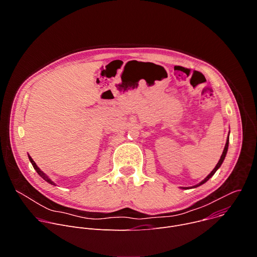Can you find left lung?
<instances>
[{"label": "left lung", "mask_w": 257, "mask_h": 257, "mask_svg": "<svg viewBox=\"0 0 257 257\" xmlns=\"http://www.w3.org/2000/svg\"><path fill=\"white\" fill-rule=\"evenodd\" d=\"M228 148H229V136H228V138H227V142H226V145H225V149H224V152H223V155H222V157H221V159H219V161H218V163L216 164V166L214 167V169L210 172V174L204 179V180H202L199 184H197V185H195V186H193V187H191V188H195V187H198V186H200V185H202L203 183H205L209 178H211L213 175H214V173L217 171V169L222 166V164H223V162H224V160H225V158H226V155H227V152H228ZM186 189V188H185Z\"/></svg>", "instance_id": "obj_1"}]
</instances>
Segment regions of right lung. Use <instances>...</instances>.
<instances>
[{
	"label": "right lung",
	"mask_w": 257,
	"mask_h": 257,
	"mask_svg": "<svg viewBox=\"0 0 257 257\" xmlns=\"http://www.w3.org/2000/svg\"><path fill=\"white\" fill-rule=\"evenodd\" d=\"M28 159H29L30 163L32 164V166H33L34 170H35L36 172H38V174H39V175H40V176H41V177H42L44 180H46L48 183H50V184H52V185H56L55 183H54V182H53V181H52V180H51V179H50V178H49V177H48V176H47V175H46L44 172H42V171H41V169H40L38 166H36V164L34 163V161L31 159V157H30L29 155H28Z\"/></svg>",
	"instance_id": "obj_1"
}]
</instances>
